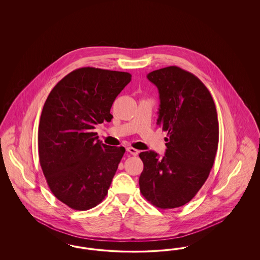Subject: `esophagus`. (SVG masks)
I'll return each instance as SVG.
<instances>
[{
	"instance_id": "obj_1",
	"label": "esophagus",
	"mask_w": 260,
	"mask_h": 260,
	"mask_svg": "<svg viewBox=\"0 0 260 260\" xmlns=\"http://www.w3.org/2000/svg\"><path fill=\"white\" fill-rule=\"evenodd\" d=\"M126 151L127 152H129L132 155H134V156H137L138 155V153H139V151L136 148H133V147H127L126 148Z\"/></svg>"
}]
</instances>
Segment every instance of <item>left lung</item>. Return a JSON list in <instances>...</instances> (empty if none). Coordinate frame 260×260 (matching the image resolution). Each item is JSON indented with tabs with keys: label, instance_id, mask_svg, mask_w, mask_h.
I'll use <instances>...</instances> for the list:
<instances>
[{
	"label": "left lung",
	"instance_id": "obj_1",
	"mask_svg": "<svg viewBox=\"0 0 260 260\" xmlns=\"http://www.w3.org/2000/svg\"><path fill=\"white\" fill-rule=\"evenodd\" d=\"M147 79L159 90L157 124L168 132L167 150L139 154L143 172L140 192L153 206L174 209L190 202L209 177L218 146V120L213 99L195 75L170 66Z\"/></svg>",
	"mask_w": 260,
	"mask_h": 260
}]
</instances>
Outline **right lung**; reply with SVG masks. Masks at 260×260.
Masks as SVG:
<instances>
[{
    "mask_svg": "<svg viewBox=\"0 0 260 260\" xmlns=\"http://www.w3.org/2000/svg\"><path fill=\"white\" fill-rule=\"evenodd\" d=\"M131 80L126 72L79 68L56 84L44 104L40 164L52 194L73 210L92 209L107 195L125 149L103 144L93 129L111 122L112 104Z\"/></svg>",
    "mask_w": 260,
    "mask_h": 260,
    "instance_id": "right-lung-1",
    "label": "right lung"
}]
</instances>
